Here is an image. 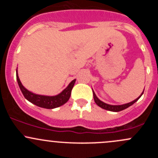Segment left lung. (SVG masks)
Segmentation results:
<instances>
[{
	"label": "left lung",
	"mask_w": 158,
	"mask_h": 158,
	"mask_svg": "<svg viewBox=\"0 0 158 158\" xmlns=\"http://www.w3.org/2000/svg\"><path fill=\"white\" fill-rule=\"evenodd\" d=\"M143 93H144V92L141 93V95H140L138 98H136L135 100H134V101L131 102L127 103V104H125V105H122V106H111V105L106 104V103L100 101V100L97 98V96L95 95V92H93V96H94V100H95V102L96 103L97 106H98L99 107H101L102 109H104L106 110H108V111H122V110L127 109V108H128L129 106H132L134 103L136 102L139 99L140 97L143 95Z\"/></svg>",
	"instance_id": "1"
}]
</instances>
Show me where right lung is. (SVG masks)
I'll use <instances>...</instances> for the list:
<instances>
[{"label": "right lung", "instance_id": "1", "mask_svg": "<svg viewBox=\"0 0 158 158\" xmlns=\"http://www.w3.org/2000/svg\"><path fill=\"white\" fill-rule=\"evenodd\" d=\"M17 82H18L19 87H20V90H21L25 98H27L30 102L39 106V107L44 108V109H52L60 107V106H63L65 103L67 102L68 100L70 98V95H71L72 89H73L75 82H76V79L72 81L69 83V85L67 86V88L65 89L61 93L56 95V96H46V95H36V94L32 93L30 91H28L27 89H25L21 84V82H20L18 75H17Z\"/></svg>", "mask_w": 158, "mask_h": 158}]
</instances>
